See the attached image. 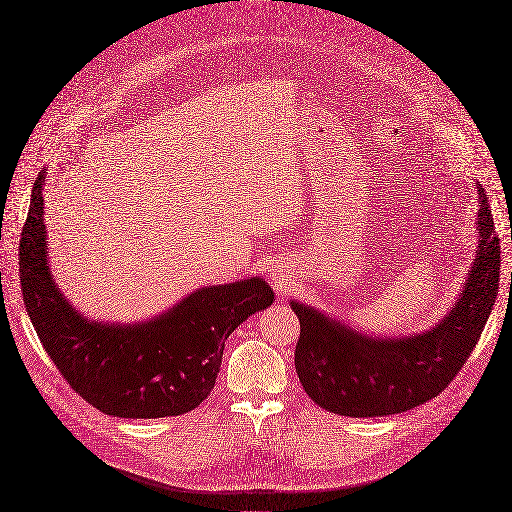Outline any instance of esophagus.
Here are the masks:
<instances>
[{
  "label": "esophagus",
  "instance_id": "obj_1",
  "mask_svg": "<svg viewBox=\"0 0 512 512\" xmlns=\"http://www.w3.org/2000/svg\"><path fill=\"white\" fill-rule=\"evenodd\" d=\"M271 281H273L275 289L283 291V289L287 287V283L291 281V277H289V273H287L285 269H273V273H271Z\"/></svg>",
  "mask_w": 512,
  "mask_h": 512
}]
</instances>
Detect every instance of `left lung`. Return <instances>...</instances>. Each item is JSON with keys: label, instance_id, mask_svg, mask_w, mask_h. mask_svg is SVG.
I'll use <instances>...</instances> for the list:
<instances>
[{"label": "left lung", "instance_id": "8db88e82", "mask_svg": "<svg viewBox=\"0 0 512 512\" xmlns=\"http://www.w3.org/2000/svg\"><path fill=\"white\" fill-rule=\"evenodd\" d=\"M477 254L454 308L425 333L373 337L291 300L300 319L296 371L304 392L344 417H387L442 394L471 356L498 296L500 239L477 183Z\"/></svg>", "mask_w": 512, "mask_h": 512}]
</instances>
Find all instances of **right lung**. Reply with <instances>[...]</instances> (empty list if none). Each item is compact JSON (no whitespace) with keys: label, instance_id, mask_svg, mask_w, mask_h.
<instances>
[{"label":"right lung","instance_id":"right-lung-1","mask_svg":"<svg viewBox=\"0 0 512 512\" xmlns=\"http://www.w3.org/2000/svg\"><path fill=\"white\" fill-rule=\"evenodd\" d=\"M39 173L20 235V289L31 323L62 377L93 408L123 419L179 417L198 408L221 371L227 337L275 300L258 277L196 289L135 325L85 319L47 266Z\"/></svg>","mask_w":512,"mask_h":512}]
</instances>
